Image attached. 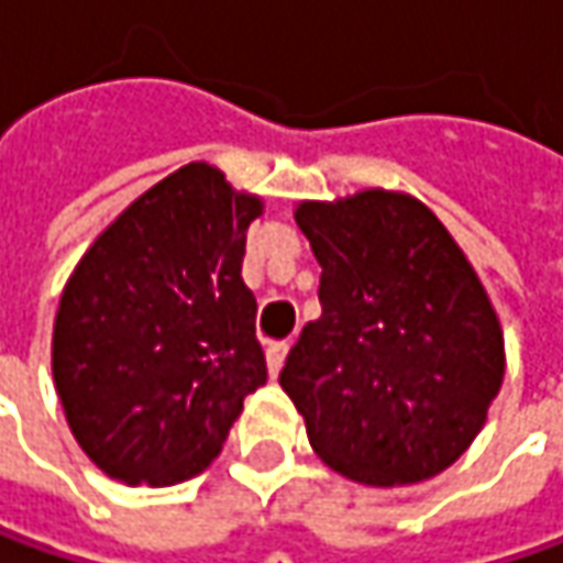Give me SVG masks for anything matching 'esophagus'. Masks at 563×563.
<instances>
[{
	"instance_id": "obj_1",
	"label": "esophagus",
	"mask_w": 563,
	"mask_h": 563,
	"mask_svg": "<svg viewBox=\"0 0 563 563\" xmlns=\"http://www.w3.org/2000/svg\"><path fill=\"white\" fill-rule=\"evenodd\" d=\"M286 353H289V346L286 343H271L267 346V372H271V378H277L283 368V362H286Z\"/></svg>"
}]
</instances>
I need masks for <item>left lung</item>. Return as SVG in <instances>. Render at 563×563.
<instances>
[{"instance_id":"left-lung-1","label":"left lung","mask_w":563,"mask_h":563,"mask_svg":"<svg viewBox=\"0 0 563 563\" xmlns=\"http://www.w3.org/2000/svg\"><path fill=\"white\" fill-rule=\"evenodd\" d=\"M321 318L280 387L314 453L365 485H412L473 444L504 380V333L473 264L412 195L302 201Z\"/></svg>"}]
</instances>
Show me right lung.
I'll return each mask as SVG.
<instances>
[{
  "instance_id": "1",
  "label": "right lung",
  "mask_w": 563,
  "mask_h": 563,
  "mask_svg": "<svg viewBox=\"0 0 563 563\" xmlns=\"http://www.w3.org/2000/svg\"><path fill=\"white\" fill-rule=\"evenodd\" d=\"M261 198L188 163L122 210L78 261L53 328V380L81 451L125 485L208 470L267 380L242 283Z\"/></svg>"
}]
</instances>
